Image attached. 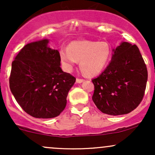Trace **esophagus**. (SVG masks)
Here are the masks:
<instances>
[{
    "instance_id": "obj_1",
    "label": "esophagus",
    "mask_w": 155,
    "mask_h": 155,
    "mask_svg": "<svg viewBox=\"0 0 155 155\" xmlns=\"http://www.w3.org/2000/svg\"><path fill=\"white\" fill-rule=\"evenodd\" d=\"M84 81V80L83 79H76V82L77 83H81V82H83V81Z\"/></svg>"
}]
</instances>
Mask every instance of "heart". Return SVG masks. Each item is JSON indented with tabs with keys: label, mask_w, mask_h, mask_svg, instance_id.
I'll return each mask as SVG.
<instances>
[{
	"label": "heart",
	"mask_w": 155,
	"mask_h": 155,
	"mask_svg": "<svg viewBox=\"0 0 155 155\" xmlns=\"http://www.w3.org/2000/svg\"><path fill=\"white\" fill-rule=\"evenodd\" d=\"M111 47L107 42L74 41L68 47V50L60 51V60L67 71H71L76 62L87 76H95L104 69L111 56Z\"/></svg>",
	"instance_id": "heart-1"
}]
</instances>
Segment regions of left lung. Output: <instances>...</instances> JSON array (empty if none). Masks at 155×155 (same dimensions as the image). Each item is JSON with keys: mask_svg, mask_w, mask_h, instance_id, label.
I'll return each instance as SVG.
<instances>
[{"mask_svg": "<svg viewBox=\"0 0 155 155\" xmlns=\"http://www.w3.org/2000/svg\"><path fill=\"white\" fill-rule=\"evenodd\" d=\"M113 51L104 71L92 80V98L101 112L117 116L130 113L140 104L148 72L136 45L122 42Z\"/></svg>", "mask_w": 155, "mask_h": 155, "instance_id": "obj_1", "label": "left lung"}]
</instances>
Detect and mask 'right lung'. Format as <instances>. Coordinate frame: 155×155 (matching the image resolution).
I'll return each instance as SVG.
<instances>
[{"label":"right lung","mask_w":155,"mask_h":155,"mask_svg":"<svg viewBox=\"0 0 155 155\" xmlns=\"http://www.w3.org/2000/svg\"><path fill=\"white\" fill-rule=\"evenodd\" d=\"M43 39L28 44L12 62V93L21 108L35 118L58 117L65 109L67 96L76 78L60 68L58 50Z\"/></svg>","instance_id":"obj_1"}]
</instances>
